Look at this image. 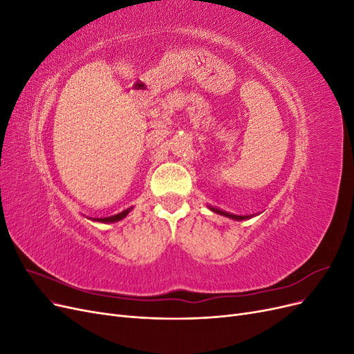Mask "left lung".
I'll use <instances>...</instances> for the list:
<instances>
[{
	"label": "left lung",
	"instance_id": "left-lung-1",
	"mask_svg": "<svg viewBox=\"0 0 354 354\" xmlns=\"http://www.w3.org/2000/svg\"><path fill=\"white\" fill-rule=\"evenodd\" d=\"M212 212H217V214H220V216H224V217H229V218H233V220H238V221H241V220H246V218H251L252 216H234V214H230V212H226V211H221V209H218V208H212V207H208Z\"/></svg>",
	"mask_w": 354,
	"mask_h": 354
}]
</instances>
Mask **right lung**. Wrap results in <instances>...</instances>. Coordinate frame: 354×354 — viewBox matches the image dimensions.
Returning <instances> with one entry per match:
<instances>
[{
  "mask_svg": "<svg viewBox=\"0 0 354 354\" xmlns=\"http://www.w3.org/2000/svg\"><path fill=\"white\" fill-rule=\"evenodd\" d=\"M131 209H133V207H131V208H127V209H124L122 212L116 214V216L104 217V218H91V220H93V221H100V223H115V221H120V220H122L124 217H127V214L130 212Z\"/></svg>",
  "mask_w": 354,
  "mask_h": 354,
  "instance_id": "add662e5",
  "label": "right lung"
}]
</instances>
